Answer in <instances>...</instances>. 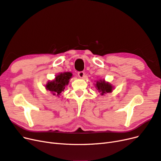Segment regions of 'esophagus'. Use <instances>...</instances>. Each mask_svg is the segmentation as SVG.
Returning a JSON list of instances; mask_svg holds the SVG:
<instances>
[{
    "mask_svg": "<svg viewBox=\"0 0 161 161\" xmlns=\"http://www.w3.org/2000/svg\"><path fill=\"white\" fill-rule=\"evenodd\" d=\"M77 74H78V76L80 77V78H84L85 77V73L84 71H79L78 73H77Z\"/></svg>",
    "mask_w": 161,
    "mask_h": 161,
    "instance_id": "1",
    "label": "esophagus"
}]
</instances>
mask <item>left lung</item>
Segmentation results:
<instances>
[{
  "instance_id": "8db88e82",
  "label": "left lung",
  "mask_w": 161,
  "mask_h": 161,
  "mask_svg": "<svg viewBox=\"0 0 161 161\" xmlns=\"http://www.w3.org/2000/svg\"><path fill=\"white\" fill-rule=\"evenodd\" d=\"M96 87L97 91L100 92L101 95H104L107 93H111L113 89V86L109 82H106L104 80L96 81Z\"/></svg>"
}]
</instances>
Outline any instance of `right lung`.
Wrapping results in <instances>:
<instances>
[{
	"instance_id": "right-lung-1",
	"label": "right lung",
	"mask_w": 161,
	"mask_h": 161,
	"mask_svg": "<svg viewBox=\"0 0 161 161\" xmlns=\"http://www.w3.org/2000/svg\"><path fill=\"white\" fill-rule=\"evenodd\" d=\"M72 74L71 72H64L56 75L55 80L49 81L45 86L47 90L50 91L52 94L59 96L65 89V87L69 84Z\"/></svg>"
}]
</instances>
